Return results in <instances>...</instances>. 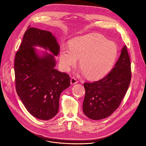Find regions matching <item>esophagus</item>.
Listing matches in <instances>:
<instances>
[{"label":"esophagus","instance_id":"obj_1","mask_svg":"<svg viewBox=\"0 0 146 146\" xmlns=\"http://www.w3.org/2000/svg\"><path fill=\"white\" fill-rule=\"evenodd\" d=\"M70 82H71V84H76V83H78V81H77L75 77H72L71 78Z\"/></svg>","mask_w":146,"mask_h":146}]
</instances>
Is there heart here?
Segmentation results:
<instances>
[{"mask_svg": "<svg viewBox=\"0 0 146 146\" xmlns=\"http://www.w3.org/2000/svg\"><path fill=\"white\" fill-rule=\"evenodd\" d=\"M117 45L103 36L93 34L74 38L70 46H64L60 61L66 70L75 64L78 57L84 75L89 79H98L111 69L117 56Z\"/></svg>", "mask_w": 146, "mask_h": 146, "instance_id": "heart-1", "label": "heart"}]
</instances>
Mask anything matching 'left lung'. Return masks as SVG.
<instances>
[{
  "label": "left lung",
  "mask_w": 146,
  "mask_h": 146,
  "mask_svg": "<svg viewBox=\"0 0 146 146\" xmlns=\"http://www.w3.org/2000/svg\"><path fill=\"white\" fill-rule=\"evenodd\" d=\"M131 79L130 58L127 46H124L114 67L107 75L98 81L84 83V114L95 120L110 115L120 106Z\"/></svg>",
  "instance_id": "8db88e82"
}]
</instances>
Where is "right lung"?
<instances>
[{
    "label": "right lung",
    "instance_id": "obj_1",
    "mask_svg": "<svg viewBox=\"0 0 146 146\" xmlns=\"http://www.w3.org/2000/svg\"><path fill=\"white\" fill-rule=\"evenodd\" d=\"M34 46L49 49L52 54L46 53L40 57ZM59 50L60 46L50 32L29 26L15 54L17 94L27 111L40 120L51 119L57 113L60 94L70 85L69 75L54 68V56Z\"/></svg>",
    "mask_w": 146,
    "mask_h": 146
}]
</instances>
